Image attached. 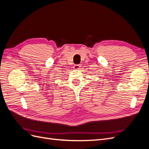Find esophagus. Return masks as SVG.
Returning a JSON list of instances; mask_svg holds the SVG:
<instances>
[{
  "label": "esophagus",
  "instance_id": "esophagus-1",
  "mask_svg": "<svg viewBox=\"0 0 149 149\" xmlns=\"http://www.w3.org/2000/svg\"><path fill=\"white\" fill-rule=\"evenodd\" d=\"M80 67H81L80 65H74L73 66V68H74V70H78V69L80 68Z\"/></svg>",
  "mask_w": 149,
  "mask_h": 149
}]
</instances>
